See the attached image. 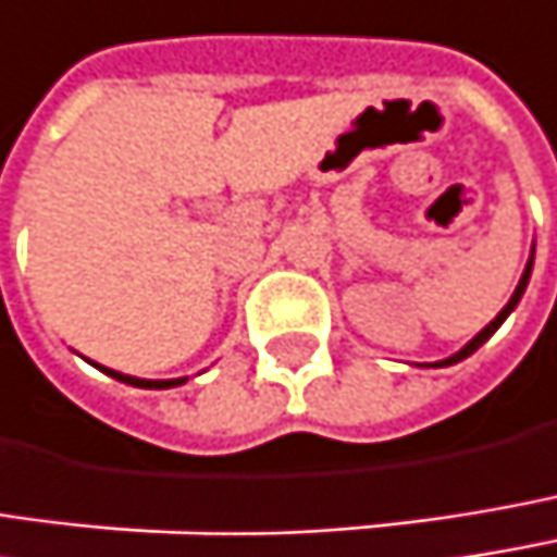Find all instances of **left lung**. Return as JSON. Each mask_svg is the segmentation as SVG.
Wrapping results in <instances>:
<instances>
[{
    "label": "left lung",
    "instance_id": "left-lung-1",
    "mask_svg": "<svg viewBox=\"0 0 557 557\" xmlns=\"http://www.w3.org/2000/svg\"><path fill=\"white\" fill-rule=\"evenodd\" d=\"M530 271H532V258H530V264H527V271H523V280H520V286H517V293H513V296H510V302H507V306L500 309V315H497V319H494V322H491L487 329L479 331V334H475V337H472V341H469V344H466V347H462V350H459L456 357H449V360H443L440 367H449V363H459L462 357H469V354H475V350H479L481 344H484V341H487V337H491L494 331L500 329V322H504V319H507V315L513 312V306L520 302V296H523V289H527V283H530Z\"/></svg>",
    "mask_w": 557,
    "mask_h": 557
}]
</instances>
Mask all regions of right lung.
<instances>
[{
    "mask_svg": "<svg viewBox=\"0 0 557 557\" xmlns=\"http://www.w3.org/2000/svg\"><path fill=\"white\" fill-rule=\"evenodd\" d=\"M108 376H114V380L129 382V385H143V388H169V385H181L184 380H172V382H146V380H133V376H124V373H114V370H108Z\"/></svg>",
    "mask_w": 557,
    "mask_h": 557,
    "instance_id": "1",
    "label": "right lung"
}]
</instances>
